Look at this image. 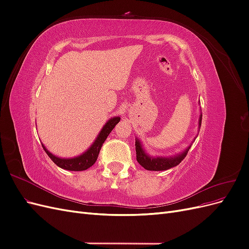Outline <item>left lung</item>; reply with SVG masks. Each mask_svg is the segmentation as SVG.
I'll list each match as a JSON object with an SVG mask.
<instances>
[{"instance_id": "8db88e82", "label": "left lung", "mask_w": 249, "mask_h": 249, "mask_svg": "<svg viewBox=\"0 0 249 249\" xmlns=\"http://www.w3.org/2000/svg\"><path fill=\"white\" fill-rule=\"evenodd\" d=\"M201 117L202 115H200L199 117V127L201 125ZM135 146H136V159L138 163L146 170H153V171L167 170L169 168L177 166V165H178L185 159V157L188 154V150L190 148L188 147L183 154L178 155L177 157H173V158H162V157L150 158L144 153V150H143L139 140H136Z\"/></svg>"}]
</instances>
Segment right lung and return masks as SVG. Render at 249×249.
I'll return each instance as SVG.
<instances>
[{
    "mask_svg": "<svg viewBox=\"0 0 249 249\" xmlns=\"http://www.w3.org/2000/svg\"><path fill=\"white\" fill-rule=\"evenodd\" d=\"M119 120H120L119 117L111 118L109 122L104 125L103 130L99 134V136H97L93 144L89 147V149H87V152H85L84 154L79 157L71 158V159H61V158H58L53 154H51L43 145L42 147L44 149V152H46L48 156L51 158V160L60 168L71 170V171L86 170L89 167H91L92 165L96 162V159L97 157H99V154L101 152V148L104 144V142L106 141L109 134L112 132L113 129H114V126L119 123Z\"/></svg>",
    "mask_w": 249,
    "mask_h": 249,
    "instance_id": "1",
    "label": "right lung"
}]
</instances>
